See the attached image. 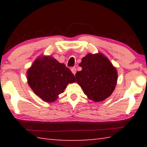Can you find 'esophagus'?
<instances>
[{"label": "esophagus", "instance_id": "obj_1", "mask_svg": "<svg viewBox=\"0 0 147 147\" xmlns=\"http://www.w3.org/2000/svg\"><path fill=\"white\" fill-rule=\"evenodd\" d=\"M71 70L72 73H73V74H74V75H75V74H76V69L73 67V68H71Z\"/></svg>", "mask_w": 147, "mask_h": 147}]
</instances>
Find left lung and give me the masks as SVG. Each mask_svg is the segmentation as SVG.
I'll list each match as a JSON object with an SVG mask.
<instances>
[{"label":"left lung","instance_id":"8db88e82","mask_svg":"<svg viewBox=\"0 0 147 147\" xmlns=\"http://www.w3.org/2000/svg\"><path fill=\"white\" fill-rule=\"evenodd\" d=\"M79 66L82 69L75 74L76 82L89 99L99 102L112 94L117 82V71L106 56L89 53Z\"/></svg>","mask_w":147,"mask_h":147}]
</instances>
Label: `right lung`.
Returning <instances> with one entry per match:
<instances>
[{
    "mask_svg": "<svg viewBox=\"0 0 147 147\" xmlns=\"http://www.w3.org/2000/svg\"><path fill=\"white\" fill-rule=\"evenodd\" d=\"M27 82L34 93L47 102H55L75 77L65 65L52 56H38L26 72Z\"/></svg>",
    "mask_w": 147,
    "mask_h": 147,
    "instance_id": "add662e5",
    "label": "right lung"
}]
</instances>
